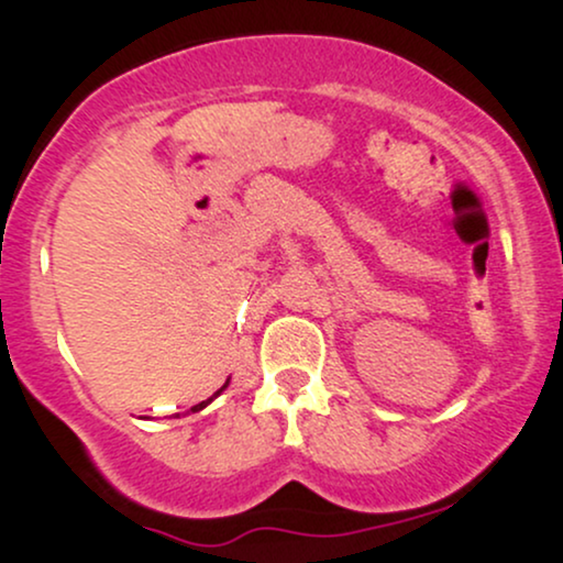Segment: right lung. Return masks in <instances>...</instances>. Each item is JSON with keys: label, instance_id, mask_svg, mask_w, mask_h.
Masks as SVG:
<instances>
[{"label": "right lung", "instance_id": "1", "mask_svg": "<svg viewBox=\"0 0 563 563\" xmlns=\"http://www.w3.org/2000/svg\"><path fill=\"white\" fill-rule=\"evenodd\" d=\"M228 384H230V380H228ZM228 384H224V386H222V389H219V391H217V394H214V397H219V394H222V391H224V389H228ZM214 397H209V399H206V402H198V405H196V407H190V410H192V412H198V410H203V407H206V405H209V402H211V399H214Z\"/></svg>", "mask_w": 563, "mask_h": 563}]
</instances>
